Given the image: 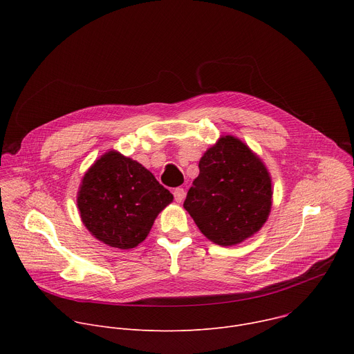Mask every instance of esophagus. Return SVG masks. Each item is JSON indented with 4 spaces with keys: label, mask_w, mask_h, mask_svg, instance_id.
I'll list each match as a JSON object with an SVG mask.
<instances>
[{
    "label": "esophagus",
    "mask_w": 354,
    "mask_h": 354,
    "mask_svg": "<svg viewBox=\"0 0 354 354\" xmlns=\"http://www.w3.org/2000/svg\"><path fill=\"white\" fill-rule=\"evenodd\" d=\"M185 194H186V192H185L183 187H176L174 190V196H175V200L178 201V203H182L183 198H185Z\"/></svg>",
    "instance_id": "obj_1"
}]
</instances>
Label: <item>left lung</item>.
Segmentation results:
<instances>
[{"mask_svg": "<svg viewBox=\"0 0 354 354\" xmlns=\"http://www.w3.org/2000/svg\"><path fill=\"white\" fill-rule=\"evenodd\" d=\"M183 207L210 241L230 246L261 230L272 207L266 167L238 138L225 136L206 151Z\"/></svg>", "mask_w": 354, "mask_h": 354, "instance_id": "left-lung-1", "label": "left lung"}]
</instances>
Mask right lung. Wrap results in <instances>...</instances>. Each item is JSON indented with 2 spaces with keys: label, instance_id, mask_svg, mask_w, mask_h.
I'll return each instance as SVG.
<instances>
[{
  "label": "right lung",
  "instance_id": "obj_1",
  "mask_svg": "<svg viewBox=\"0 0 354 354\" xmlns=\"http://www.w3.org/2000/svg\"><path fill=\"white\" fill-rule=\"evenodd\" d=\"M172 198L141 164L109 151L85 174L77 203L82 223L95 238L130 249L145 239Z\"/></svg>",
  "mask_w": 354,
  "mask_h": 354
}]
</instances>
